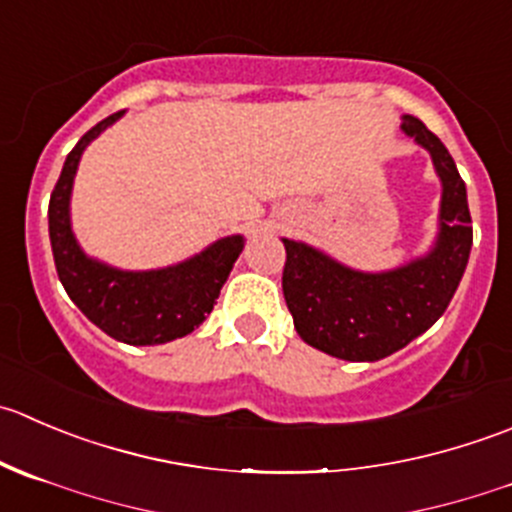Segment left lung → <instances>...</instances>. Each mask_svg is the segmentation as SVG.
I'll return each mask as SVG.
<instances>
[{
    "label": "left lung",
    "instance_id": "left-lung-1",
    "mask_svg": "<svg viewBox=\"0 0 512 512\" xmlns=\"http://www.w3.org/2000/svg\"><path fill=\"white\" fill-rule=\"evenodd\" d=\"M405 137L428 150L440 177L438 235L425 255L382 272H365L300 240L282 237V292L307 345L350 362L393 355L433 327L458 290L473 247L468 192L443 142L413 114Z\"/></svg>",
    "mask_w": 512,
    "mask_h": 512
}]
</instances>
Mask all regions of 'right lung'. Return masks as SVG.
Here are the masks:
<instances>
[{
    "label": "right lung",
    "mask_w": 512,
    "mask_h": 512,
    "mask_svg": "<svg viewBox=\"0 0 512 512\" xmlns=\"http://www.w3.org/2000/svg\"><path fill=\"white\" fill-rule=\"evenodd\" d=\"M124 112L109 114L74 145L49 197V242L59 282L89 322L127 345H165L190 335L207 320L245 250V237L227 235L177 265L122 270L87 255L72 230V187L79 160Z\"/></svg>",
    "instance_id": "add662e5"
}]
</instances>
